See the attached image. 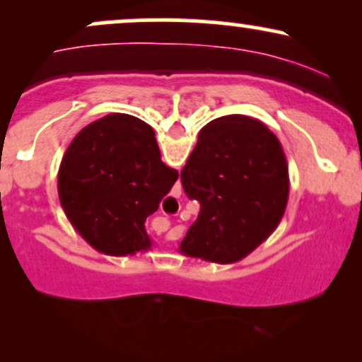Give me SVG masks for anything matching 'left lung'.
<instances>
[{"label":"left lung","mask_w":362,"mask_h":362,"mask_svg":"<svg viewBox=\"0 0 362 362\" xmlns=\"http://www.w3.org/2000/svg\"><path fill=\"white\" fill-rule=\"evenodd\" d=\"M189 199L201 204L180 252L216 264L245 259L279 226L289 197L288 160L260 120L224 115L201 129L182 168Z\"/></svg>","instance_id":"obj_1"}]
</instances>
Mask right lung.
<instances>
[{
  "label": "right lung",
  "mask_w": 362,
  "mask_h": 362,
  "mask_svg": "<svg viewBox=\"0 0 362 362\" xmlns=\"http://www.w3.org/2000/svg\"><path fill=\"white\" fill-rule=\"evenodd\" d=\"M177 178L146 122L110 114L74 136L62 156L57 194L66 218L91 247L126 257L151 248L144 221Z\"/></svg>",
  "instance_id": "add662e5"
}]
</instances>
